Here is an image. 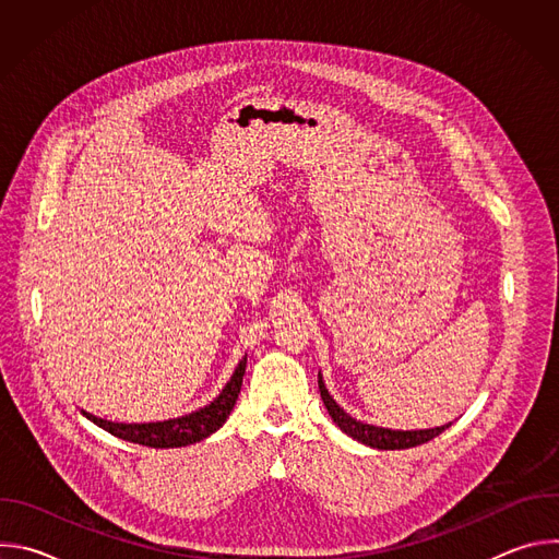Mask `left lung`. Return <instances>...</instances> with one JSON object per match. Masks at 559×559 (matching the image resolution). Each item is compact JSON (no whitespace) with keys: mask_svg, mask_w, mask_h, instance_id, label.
I'll use <instances>...</instances> for the list:
<instances>
[{"mask_svg":"<svg viewBox=\"0 0 559 559\" xmlns=\"http://www.w3.org/2000/svg\"><path fill=\"white\" fill-rule=\"evenodd\" d=\"M318 389H321V397L323 403L332 416V420L341 427L343 433H347L349 438L371 447V449H382V451H393V449H409V447H418V444H425L429 440H433L436 436H440L444 429L451 427L449 425H440V427H429V429H409V431H403V429H386V427H376V425H367L362 420H356L352 418L336 401L332 397L330 389L325 386V380H323V373L318 371Z\"/></svg>","mask_w":559,"mask_h":559,"instance_id":"8db88e82","label":"left lung"}]
</instances>
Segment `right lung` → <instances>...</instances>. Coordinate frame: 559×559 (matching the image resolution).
<instances>
[{
	"mask_svg": "<svg viewBox=\"0 0 559 559\" xmlns=\"http://www.w3.org/2000/svg\"><path fill=\"white\" fill-rule=\"evenodd\" d=\"M248 367V354L238 360L234 373L229 376V380L225 382V386L221 389V393L214 397L212 403L199 407L192 414L179 416V418H170V420H162V423H141V425H123V423H110V420H102L88 412H82L91 423H95L97 427H102L104 431L126 440V442H134V444H143V447H152V449H175V447H188L194 442L205 440L207 436H212L214 431H218L223 427V423L227 420V416L231 414L236 397L241 393V384H243V373Z\"/></svg>",
	"mask_w": 559,
	"mask_h": 559,
	"instance_id": "right-lung-1",
	"label": "right lung"
}]
</instances>
